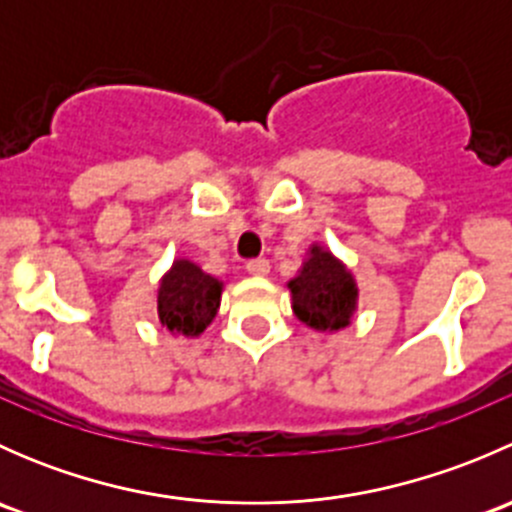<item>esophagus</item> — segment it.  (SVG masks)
<instances>
[{"instance_id":"obj_1","label":"esophagus","mask_w":512,"mask_h":512,"mask_svg":"<svg viewBox=\"0 0 512 512\" xmlns=\"http://www.w3.org/2000/svg\"><path fill=\"white\" fill-rule=\"evenodd\" d=\"M247 272L255 277H265L267 272H270V262H267L265 257H255V260L247 262Z\"/></svg>"}]
</instances>
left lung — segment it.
Wrapping results in <instances>:
<instances>
[{"label":"left lung","instance_id":"8db88e82","mask_svg":"<svg viewBox=\"0 0 512 512\" xmlns=\"http://www.w3.org/2000/svg\"><path fill=\"white\" fill-rule=\"evenodd\" d=\"M294 314L307 327L337 332L352 322L356 309V282L332 252L314 247L302 272L289 282Z\"/></svg>","mask_w":512,"mask_h":512}]
</instances>
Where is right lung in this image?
I'll return each mask as SVG.
<instances>
[{"mask_svg": "<svg viewBox=\"0 0 512 512\" xmlns=\"http://www.w3.org/2000/svg\"><path fill=\"white\" fill-rule=\"evenodd\" d=\"M223 282L205 275L198 265L178 260L158 289V317L170 332L198 337L220 307Z\"/></svg>", "mask_w": 512, "mask_h": 512, "instance_id": "1", "label": "right lung"}]
</instances>
